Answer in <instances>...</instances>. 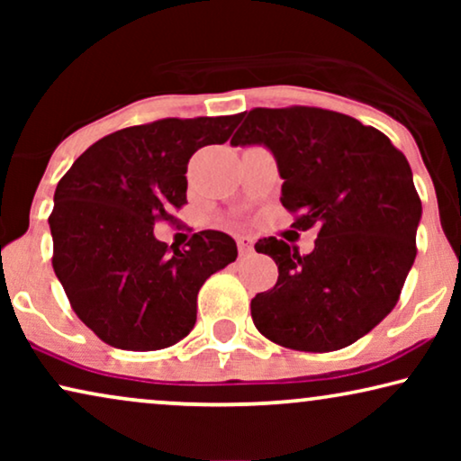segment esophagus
I'll return each instance as SVG.
<instances>
[{
	"mask_svg": "<svg viewBox=\"0 0 461 461\" xmlns=\"http://www.w3.org/2000/svg\"><path fill=\"white\" fill-rule=\"evenodd\" d=\"M237 248H239V256H249L254 251V239L248 235L237 237Z\"/></svg>",
	"mask_w": 461,
	"mask_h": 461,
	"instance_id": "34e87169",
	"label": "esophagus"
}]
</instances>
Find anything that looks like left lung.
<instances>
[{
  "label": "left lung",
  "instance_id": "left-lung-1",
  "mask_svg": "<svg viewBox=\"0 0 461 461\" xmlns=\"http://www.w3.org/2000/svg\"><path fill=\"white\" fill-rule=\"evenodd\" d=\"M230 144H264L283 178L281 203L298 230L317 229L302 256L264 237L279 279L251 300L270 342L331 352L357 342L396 306L413 267L421 201L409 161L380 130L317 106L251 109Z\"/></svg>",
  "mask_w": 461,
  "mask_h": 461
}]
</instances>
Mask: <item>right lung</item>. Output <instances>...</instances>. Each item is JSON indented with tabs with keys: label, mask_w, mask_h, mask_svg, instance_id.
Returning a JSON list of instances; mask_svg holds the SVG:
<instances>
[{
	"label": "right lung",
	"mask_w": 461,
	"mask_h": 461,
	"mask_svg": "<svg viewBox=\"0 0 461 461\" xmlns=\"http://www.w3.org/2000/svg\"><path fill=\"white\" fill-rule=\"evenodd\" d=\"M241 115L157 119L94 142L62 176L48 222L52 267L75 314L109 346L161 350L197 321V294L237 260L220 230L194 232L185 248L155 239L186 205L188 159L229 140Z\"/></svg>",
	"instance_id": "right-lung-1"
}]
</instances>
